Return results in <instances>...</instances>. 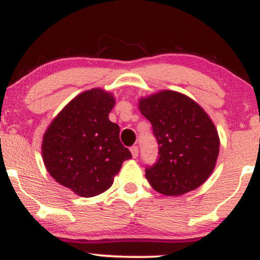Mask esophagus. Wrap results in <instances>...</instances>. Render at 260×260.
Wrapping results in <instances>:
<instances>
[{
  "instance_id": "esophagus-1",
  "label": "esophagus",
  "mask_w": 260,
  "mask_h": 260,
  "mask_svg": "<svg viewBox=\"0 0 260 260\" xmlns=\"http://www.w3.org/2000/svg\"><path fill=\"white\" fill-rule=\"evenodd\" d=\"M131 153H132V156L134 157V159H136V157L138 156V153H139L138 147H137V145H133V147L131 148Z\"/></svg>"
}]
</instances>
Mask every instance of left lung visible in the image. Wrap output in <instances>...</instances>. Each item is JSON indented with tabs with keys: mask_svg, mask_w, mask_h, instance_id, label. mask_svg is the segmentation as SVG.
<instances>
[{
	"mask_svg": "<svg viewBox=\"0 0 260 260\" xmlns=\"http://www.w3.org/2000/svg\"><path fill=\"white\" fill-rule=\"evenodd\" d=\"M142 115L153 126L159 156L145 169L155 190L180 196L207 181L215 168L220 140L198 104L177 91L164 90L139 101Z\"/></svg>",
	"mask_w": 260,
	"mask_h": 260,
	"instance_id": "1",
	"label": "left lung"
}]
</instances>
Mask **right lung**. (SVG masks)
Listing matches in <instances>:
<instances>
[{
	"label": "right lung",
	"instance_id": "obj_1",
	"mask_svg": "<svg viewBox=\"0 0 260 260\" xmlns=\"http://www.w3.org/2000/svg\"><path fill=\"white\" fill-rule=\"evenodd\" d=\"M111 94L91 89L76 96L51 122L43 139V157L56 182L80 197H95L112 186L132 154L109 120Z\"/></svg>",
	"mask_w": 260,
	"mask_h": 260
}]
</instances>
